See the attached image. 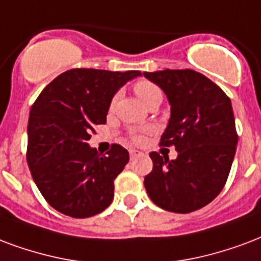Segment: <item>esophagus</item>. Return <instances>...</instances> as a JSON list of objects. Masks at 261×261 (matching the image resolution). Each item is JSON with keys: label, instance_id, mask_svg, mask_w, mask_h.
<instances>
[{"label": "esophagus", "instance_id": "34e87169", "mask_svg": "<svg viewBox=\"0 0 261 261\" xmlns=\"http://www.w3.org/2000/svg\"><path fill=\"white\" fill-rule=\"evenodd\" d=\"M142 155V152L138 149H130V158L131 159H136V158H138V156Z\"/></svg>", "mask_w": 261, "mask_h": 261}]
</instances>
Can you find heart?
I'll use <instances>...</instances> for the list:
<instances>
[{"instance_id":"1","label":"heart","mask_w":261,"mask_h":261,"mask_svg":"<svg viewBox=\"0 0 261 261\" xmlns=\"http://www.w3.org/2000/svg\"><path fill=\"white\" fill-rule=\"evenodd\" d=\"M134 90H136V94L138 95V98H140L144 103H146L149 99L155 98V96H162V92H160L159 88H158L155 84H152V83L149 82H145V80H144V82L137 83L136 87H134ZM115 101L116 98L113 99V102H112V105L115 103ZM134 140L140 141L141 136H134Z\"/></svg>"}]
</instances>
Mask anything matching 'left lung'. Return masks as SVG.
I'll return each mask as SVG.
<instances>
[{
	"label": "left lung",
	"mask_w": 261,
	"mask_h": 261,
	"mask_svg": "<svg viewBox=\"0 0 261 261\" xmlns=\"http://www.w3.org/2000/svg\"><path fill=\"white\" fill-rule=\"evenodd\" d=\"M170 103L160 144L174 145L177 159L152 152L153 169L144 179L150 200L174 213L203 207L221 192L238 144L232 105L219 86L198 71L144 73Z\"/></svg>",
	"instance_id": "8db88e82"
}]
</instances>
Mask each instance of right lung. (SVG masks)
I'll return each instance as SVG.
<instances>
[{
  "label": "right lung",
  "mask_w": 261,
  "mask_h": 261,
  "mask_svg": "<svg viewBox=\"0 0 261 261\" xmlns=\"http://www.w3.org/2000/svg\"><path fill=\"white\" fill-rule=\"evenodd\" d=\"M141 71L71 69L52 80L30 109L28 165L41 195L61 213L86 219L112 203L115 178L128 152L112 145L101 155L88 145L113 96Z\"/></svg>",
  "instance_id": "obj_1"
}]
</instances>
